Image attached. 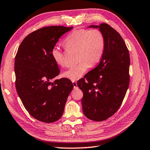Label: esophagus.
<instances>
[{
	"instance_id": "obj_1",
	"label": "esophagus",
	"mask_w": 150,
	"mask_h": 150,
	"mask_svg": "<svg viewBox=\"0 0 150 150\" xmlns=\"http://www.w3.org/2000/svg\"><path fill=\"white\" fill-rule=\"evenodd\" d=\"M72 83H73V85H74V88H76V87H77V83H76V82L75 81H73Z\"/></svg>"
}]
</instances>
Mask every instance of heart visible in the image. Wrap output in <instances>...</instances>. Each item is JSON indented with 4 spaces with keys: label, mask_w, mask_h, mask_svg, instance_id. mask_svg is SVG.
<instances>
[{
    "label": "heart",
    "mask_w": 150,
    "mask_h": 150,
    "mask_svg": "<svg viewBox=\"0 0 150 150\" xmlns=\"http://www.w3.org/2000/svg\"><path fill=\"white\" fill-rule=\"evenodd\" d=\"M63 45L67 49L77 50L79 63L64 71L62 76L71 80L79 79L91 66L97 64L101 59L105 52V38L99 29H78L66 37ZM52 58L59 67L64 66L63 52L54 46L51 52Z\"/></svg>",
    "instance_id": "obj_1"
}]
</instances>
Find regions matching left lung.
<instances>
[{"instance_id":"8db88e82","label":"left lung","mask_w":150,"mask_h":150,"mask_svg":"<svg viewBox=\"0 0 150 150\" xmlns=\"http://www.w3.org/2000/svg\"><path fill=\"white\" fill-rule=\"evenodd\" d=\"M99 28L104 34L105 48L99 64L77 82L83 92L85 116L101 122L112 117L121 106L129 85L130 56L125 42L116 30L105 23Z\"/></svg>"}]
</instances>
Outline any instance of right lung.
<instances>
[{
    "instance_id": "right-lung-1",
    "label": "right lung",
    "mask_w": 150,
    "mask_h": 150,
    "mask_svg": "<svg viewBox=\"0 0 150 150\" xmlns=\"http://www.w3.org/2000/svg\"><path fill=\"white\" fill-rule=\"evenodd\" d=\"M72 28H41L26 36L18 47L14 62L17 93L27 112L39 121L52 123L59 120L74 88L68 79L51 81L59 74L51 50L59 38Z\"/></svg>"
}]
</instances>
